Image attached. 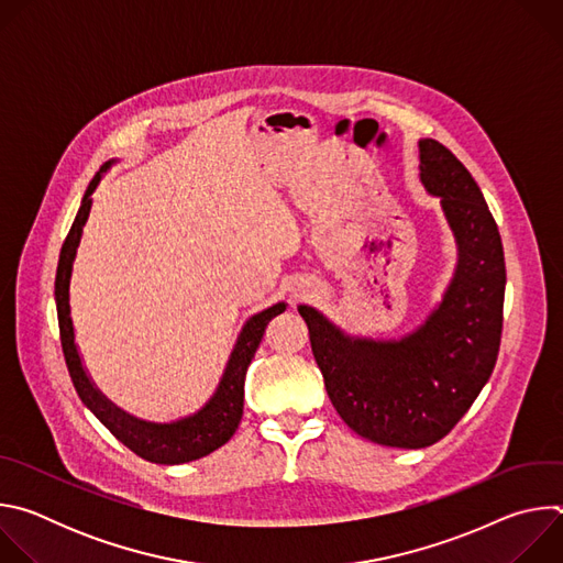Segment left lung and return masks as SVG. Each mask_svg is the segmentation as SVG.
<instances>
[{
    "label": "left lung",
    "mask_w": 563,
    "mask_h": 563,
    "mask_svg": "<svg viewBox=\"0 0 563 563\" xmlns=\"http://www.w3.org/2000/svg\"><path fill=\"white\" fill-rule=\"evenodd\" d=\"M421 183L441 198L459 261L443 300L400 341L343 334L300 305L313 358L341 419L389 448L441 441L488 383L501 345L506 263L497 222L461 159L437 140H419Z\"/></svg>",
    "instance_id": "left-lung-1"
}]
</instances>
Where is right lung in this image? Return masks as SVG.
Here are the masks:
<instances>
[{
    "instance_id": "1",
    "label": "right lung",
    "mask_w": 563,
    "mask_h": 563,
    "mask_svg": "<svg viewBox=\"0 0 563 563\" xmlns=\"http://www.w3.org/2000/svg\"><path fill=\"white\" fill-rule=\"evenodd\" d=\"M111 167L104 165L96 178L89 183V189L79 205V211L70 224V231L64 240L57 274H55V305H57V323H59V339H62V352L66 358V367L70 374V380L75 385L77 396L82 398V404L109 428V432L122 441L131 452L137 456L151 461V463H165V465H178L189 463L196 459L207 456L209 452L224 445L233 432L238 430L240 419H243V400H245V374L247 367L263 341L265 328L269 320L285 311V302H278L256 316H252L243 332H240L233 352L229 356V363L224 367V374L218 383L216 394L207 400V406L198 410L196 415L174 421V423H148L140 421L120 408H115L109 398L102 396V391L91 383L82 358H79L75 334H73V320H70V305H68V285H70V272L75 252L82 238V227L89 220L91 213V194L96 191L102 174Z\"/></svg>"
}]
</instances>
